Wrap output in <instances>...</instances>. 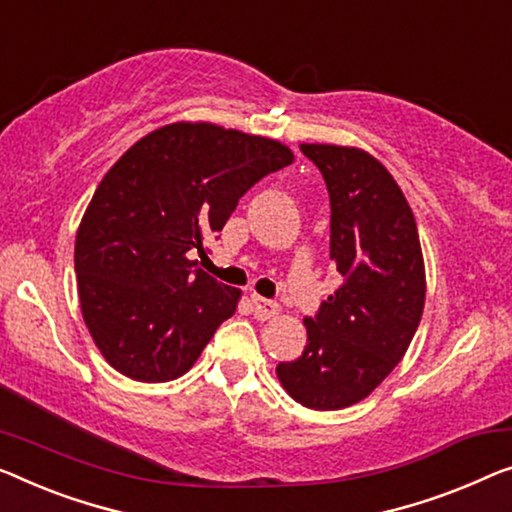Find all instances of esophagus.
Listing matches in <instances>:
<instances>
[{"label": "esophagus", "mask_w": 512, "mask_h": 512, "mask_svg": "<svg viewBox=\"0 0 512 512\" xmlns=\"http://www.w3.org/2000/svg\"><path fill=\"white\" fill-rule=\"evenodd\" d=\"M250 303H253L255 317L262 319V322H266V319H273L280 312L278 303H273L269 299H262V296H257V294L250 296Z\"/></svg>", "instance_id": "esophagus-1"}]
</instances>
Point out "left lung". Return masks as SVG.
Returning <instances> with one entry per match:
<instances>
[{
  "label": "left lung",
  "mask_w": 512,
  "mask_h": 512,
  "mask_svg": "<svg viewBox=\"0 0 512 512\" xmlns=\"http://www.w3.org/2000/svg\"><path fill=\"white\" fill-rule=\"evenodd\" d=\"M331 197V259L345 282L305 319L308 345L276 375L303 407L361 402L407 354L425 305L416 218L398 181L358 147L299 144Z\"/></svg>",
  "instance_id": "left-lung-1"
}]
</instances>
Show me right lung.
Masks as SVG:
<instances>
[{
  "label": "right lung",
  "mask_w": 512,
  "mask_h": 512,
  "mask_svg": "<svg viewBox=\"0 0 512 512\" xmlns=\"http://www.w3.org/2000/svg\"><path fill=\"white\" fill-rule=\"evenodd\" d=\"M294 163L287 144L211 121L160 126L98 183L75 234L80 310L98 352L135 381L193 368L241 289L195 269L250 186Z\"/></svg>",
  "instance_id": "right-lung-1"
}]
</instances>
